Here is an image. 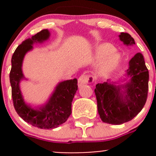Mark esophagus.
I'll list each match as a JSON object with an SVG mask.
<instances>
[{"label":"esophagus","instance_id":"34e87169","mask_svg":"<svg viewBox=\"0 0 156 156\" xmlns=\"http://www.w3.org/2000/svg\"><path fill=\"white\" fill-rule=\"evenodd\" d=\"M94 81V77L91 75H87V74H83L78 78V86L84 85L86 84H92Z\"/></svg>","mask_w":156,"mask_h":156}]
</instances>
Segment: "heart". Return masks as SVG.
Returning <instances> with one entry per match:
<instances>
[{"label":"heart","mask_w":156,"mask_h":156,"mask_svg":"<svg viewBox=\"0 0 156 156\" xmlns=\"http://www.w3.org/2000/svg\"><path fill=\"white\" fill-rule=\"evenodd\" d=\"M115 48L108 43L97 47L95 52V58L98 60L103 59L100 65V72L101 74L109 73L119 64L121 56L119 53H115Z\"/></svg>","instance_id":"1"}]
</instances>
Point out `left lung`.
Masks as SVG:
<instances>
[{
  "label": "left lung",
  "instance_id": "8db88e82",
  "mask_svg": "<svg viewBox=\"0 0 156 156\" xmlns=\"http://www.w3.org/2000/svg\"><path fill=\"white\" fill-rule=\"evenodd\" d=\"M119 37L125 44H135L128 33H121ZM127 74L130 77V81L123 86L107 82L96 85L94 92L98 113L105 123L122 125L129 122L145 105L149 89V71L140 53L130 60ZM122 88H125V90L122 91Z\"/></svg>",
  "mask_w": 156,
  "mask_h": 156
}]
</instances>
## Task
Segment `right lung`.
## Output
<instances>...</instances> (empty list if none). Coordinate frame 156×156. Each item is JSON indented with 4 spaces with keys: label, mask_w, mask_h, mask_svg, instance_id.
Instances as JSON below:
<instances>
[{
    "label": "right lung",
    "mask_w": 156,
    "mask_h": 156,
    "mask_svg": "<svg viewBox=\"0 0 156 156\" xmlns=\"http://www.w3.org/2000/svg\"><path fill=\"white\" fill-rule=\"evenodd\" d=\"M50 32L44 29L26 39L19 45L11 59L12 67L10 81L12 87V98L17 114L30 125L42 129H53L66 122L72 113V102L78 90L77 78L59 83L46 105L34 109L25 103L20 90V82L24 77L22 64L25 55L32 49L34 42H42L49 38Z\"/></svg>",
    "instance_id": "obj_1"
}]
</instances>
